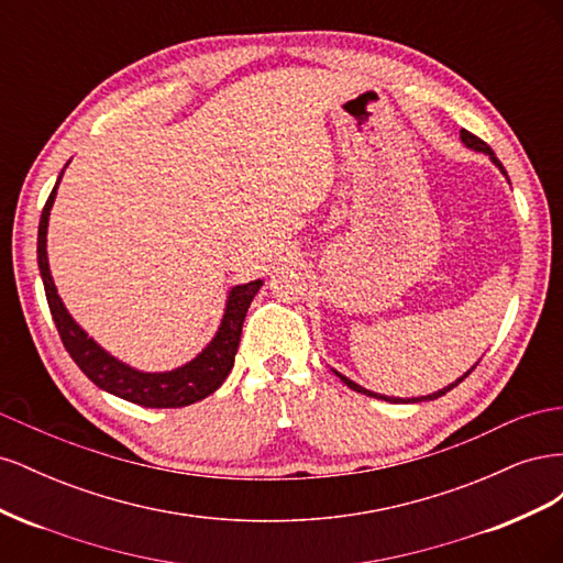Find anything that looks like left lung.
<instances>
[{
  "mask_svg": "<svg viewBox=\"0 0 563 563\" xmlns=\"http://www.w3.org/2000/svg\"><path fill=\"white\" fill-rule=\"evenodd\" d=\"M460 141H463L470 150H474V152H484V155H488L490 157V162L493 164H496L498 168H500V174L507 178V172H505V166L500 164V159L496 157V155H493V150L482 141V139H476V135L474 133H470V131H465V129H460ZM507 183H509V178H507ZM476 366V364H474ZM474 366L465 373V376L463 378H457L455 383H451L449 387H444V389H439V391H432V395H428V397H413V399H401V397H385V395H378V391H371V389H366V387H362V385H356L354 380H350V378H345L343 376V373H338V371H333L335 373V376L340 378V380H343L350 389H354V391H362V395H366V397H376V399H383V401H389V404H420V401H432V399H439V397H444L446 395V391L449 389H453L455 385H460V383H463L467 376H470V373L474 371Z\"/></svg>",
  "mask_w": 563,
  "mask_h": 563,
  "instance_id": "1",
  "label": "left lung"
}]
</instances>
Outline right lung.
I'll return each instance as SVG.
<instances>
[{
  "label": "right lung",
  "mask_w": 563,
  "mask_h": 563,
  "mask_svg": "<svg viewBox=\"0 0 563 563\" xmlns=\"http://www.w3.org/2000/svg\"><path fill=\"white\" fill-rule=\"evenodd\" d=\"M60 178H63V172L54 185V190H51L40 218L37 263H40V275L44 282L51 317H54L58 335L63 340L65 350L70 352L75 364L84 371V376L100 389H106L119 399H126L131 404H139L145 408H180L213 395V391L223 385L228 373L234 366V354H236V347H240L244 317L249 312L251 300L261 291L263 279L230 288L225 314L220 319L216 335L192 362H187L172 371H155V373L139 371L124 362H119L117 356L106 352L93 338H89V333L79 327L70 312H67V308L58 296L54 277H51L48 255H46V230H48V216H51V207H54L56 201Z\"/></svg>",
  "instance_id": "obj_1"
}]
</instances>
